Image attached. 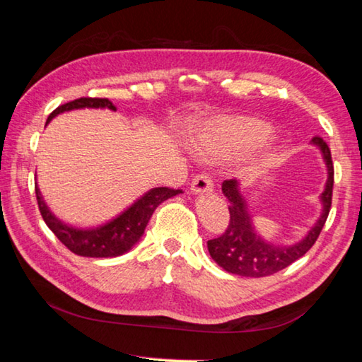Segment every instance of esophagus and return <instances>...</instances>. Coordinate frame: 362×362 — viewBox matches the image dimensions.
I'll return each mask as SVG.
<instances>
[{
	"mask_svg": "<svg viewBox=\"0 0 362 362\" xmlns=\"http://www.w3.org/2000/svg\"><path fill=\"white\" fill-rule=\"evenodd\" d=\"M192 193L193 194H204V193H212L214 185L212 180L206 174H198L192 182Z\"/></svg>",
	"mask_w": 362,
	"mask_h": 362,
	"instance_id": "34e87169",
	"label": "esophagus"
}]
</instances>
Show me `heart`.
Wrapping results in <instances>:
<instances>
[{
	"mask_svg": "<svg viewBox=\"0 0 362 362\" xmlns=\"http://www.w3.org/2000/svg\"><path fill=\"white\" fill-rule=\"evenodd\" d=\"M273 136L272 126L265 121L238 116L220 119L206 127L194 140L196 148L209 155H236L267 145Z\"/></svg>",
	"mask_w": 362,
	"mask_h": 362,
	"instance_id": "heart-1",
	"label": "heart"
}]
</instances>
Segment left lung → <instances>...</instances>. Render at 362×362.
Listing matches in <instances>:
<instances>
[{"mask_svg": "<svg viewBox=\"0 0 362 362\" xmlns=\"http://www.w3.org/2000/svg\"><path fill=\"white\" fill-rule=\"evenodd\" d=\"M311 144L321 151L327 168V180L320 196L322 204L321 216L302 241L291 246H274L272 243H267L254 230L252 218L247 212V201L240 189V182L230 179L222 183V192L230 203V223L222 236L207 241V249L214 262H217V265L222 267L225 272L247 278L269 276L289 267L313 247L332 204L334 164L329 146L321 137H313Z\"/></svg>", "mask_w": 362, "mask_h": 362, "instance_id": "obj_1", "label": "left lung"}]
</instances>
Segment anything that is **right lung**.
I'll return each instance as SVG.
<instances>
[{
    "instance_id": "add662e5",
    "label": "right lung",
    "mask_w": 362,
    "mask_h": 362,
    "mask_svg": "<svg viewBox=\"0 0 362 362\" xmlns=\"http://www.w3.org/2000/svg\"><path fill=\"white\" fill-rule=\"evenodd\" d=\"M78 108H108L113 110V112L116 110V107L108 99L81 97V99L69 102L54 110L49 115L46 124H49L51 119L56 118L57 115ZM35 192L41 216L54 235L59 238L60 243L65 244L76 255L102 259V257H118L131 250L134 244H137L140 238H142L145 226L148 225V220L151 218L156 207L166 199L182 193V189H173L168 187L151 188L150 192L140 196L136 203L127 207L124 212H121L118 217L112 218L103 225L93 226V228H78V226L64 223L49 209L45 199H42L38 185H35Z\"/></svg>"
}]
</instances>
